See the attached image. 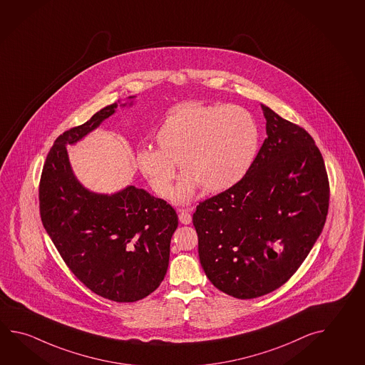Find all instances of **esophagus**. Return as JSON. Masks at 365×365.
<instances>
[{"mask_svg":"<svg viewBox=\"0 0 365 365\" xmlns=\"http://www.w3.org/2000/svg\"><path fill=\"white\" fill-rule=\"evenodd\" d=\"M179 221L180 223H183V225H190V223L192 222V216L188 213V210L186 209H182L180 212H179Z\"/></svg>","mask_w":365,"mask_h":365,"instance_id":"esophagus-1","label":"esophagus"}]
</instances>
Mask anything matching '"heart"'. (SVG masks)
Instances as JSON below:
<instances>
[{"instance_id":"obj_1","label":"heart","mask_w":365,"mask_h":365,"mask_svg":"<svg viewBox=\"0 0 365 365\" xmlns=\"http://www.w3.org/2000/svg\"><path fill=\"white\" fill-rule=\"evenodd\" d=\"M155 140L157 149L136 152V166L155 194L168 197L178 164L183 177L173 200L186 204L197 187L215 194L245 178L259 152L260 130L240 106L187 103L171 110Z\"/></svg>"}]
</instances>
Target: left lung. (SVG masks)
I'll list each match as a JSON object with an SVG mask.
<instances>
[{
	"label": "left lung",
	"instance_id": "obj_1",
	"mask_svg": "<svg viewBox=\"0 0 365 365\" xmlns=\"http://www.w3.org/2000/svg\"><path fill=\"white\" fill-rule=\"evenodd\" d=\"M267 139L235 186L192 217L200 264L218 290L262 297L287 282L320 237L329 208L324 158L304 128L261 104Z\"/></svg>",
	"mask_w": 365,
	"mask_h": 365
}]
</instances>
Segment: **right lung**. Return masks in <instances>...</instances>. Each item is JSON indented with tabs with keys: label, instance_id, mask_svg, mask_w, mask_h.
<instances>
[{
	"label": "right lung",
	"instance_id": "obj_1",
	"mask_svg": "<svg viewBox=\"0 0 365 365\" xmlns=\"http://www.w3.org/2000/svg\"><path fill=\"white\" fill-rule=\"evenodd\" d=\"M134 98L120 106L133 105ZM117 108V103L105 106L56 139L45 160L38 200L45 230L75 277L103 298L131 303L163 282L178 216L166 201L134 185L112 195L90 191L75 177L66 148Z\"/></svg>",
	"mask_w": 365,
	"mask_h": 365
}]
</instances>
